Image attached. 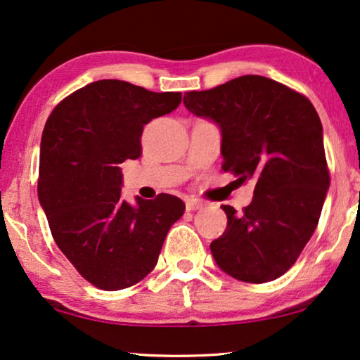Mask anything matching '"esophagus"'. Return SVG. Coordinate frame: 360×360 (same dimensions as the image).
I'll list each match as a JSON object with an SVG mask.
<instances>
[{
    "instance_id": "34e87169",
    "label": "esophagus",
    "mask_w": 360,
    "mask_h": 360,
    "mask_svg": "<svg viewBox=\"0 0 360 360\" xmlns=\"http://www.w3.org/2000/svg\"><path fill=\"white\" fill-rule=\"evenodd\" d=\"M202 206H205V202L200 201V200H188V201H186V210H188V211L201 210Z\"/></svg>"
}]
</instances>
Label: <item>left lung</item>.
Wrapping results in <instances>:
<instances>
[{"label": "left lung", "instance_id": "obj_1", "mask_svg": "<svg viewBox=\"0 0 360 360\" xmlns=\"http://www.w3.org/2000/svg\"><path fill=\"white\" fill-rule=\"evenodd\" d=\"M184 103L221 128L224 172L255 181L240 214L222 206L227 229L211 242L217 266L243 283L278 279L314 236L330 188L319 113L305 96L257 75L186 92Z\"/></svg>", "mask_w": 360, "mask_h": 360}]
</instances>
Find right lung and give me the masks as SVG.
<instances>
[{
  "label": "right lung",
  "mask_w": 360,
  "mask_h": 360,
  "mask_svg": "<svg viewBox=\"0 0 360 360\" xmlns=\"http://www.w3.org/2000/svg\"><path fill=\"white\" fill-rule=\"evenodd\" d=\"M180 92H150L127 81L91 82L63 98L40 143L39 201L58 248L82 278L103 290L144 279L158 263L180 198H122L120 164L141 155L144 124L167 115Z\"/></svg>",
  "instance_id": "add662e5"
}]
</instances>
